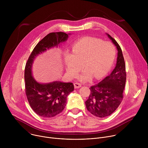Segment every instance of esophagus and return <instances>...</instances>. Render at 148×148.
<instances>
[{
    "label": "esophagus",
    "mask_w": 148,
    "mask_h": 148,
    "mask_svg": "<svg viewBox=\"0 0 148 148\" xmlns=\"http://www.w3.org/2000/svg\"><path fill=\"white\" fill-rule=\"evenodd\" d=\"M74 88H80L82 86L81 84L80 83H78V82H75L74 84Z\"/></svg>",
    "instance_id": "obj_1"
}]
</instances>
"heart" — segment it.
Wrapping results in <instances>:
<instances>
[{
    "label": "heart",
    "instance_id": "heart-1",
    "mask_svg": "<svg viewBox=\"0 0 148 148\" xmlns=\"http://www.w3.org/2000/svg\"><path fill=\"white\" fill-rule=\"evenodd\" d=\"M116 55L114 46L108 41L94 37H84L73 46V53H66L65 64L69 75L77 77L83 68L86 69L79 77L82 81L103 77L109 71Z\"/></svg>",
    "mask_w": 148,
    "mask_h": 148
}]
</instances>
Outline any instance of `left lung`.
<instances>
[{"label": "left lung", "mask_w": 148, "mask_h": 148, "mask_svg": "<svg viewBox=\"0 0 148 148\" xmlns=\"http://www.w3.org/2000/svg\"><path fill=\"white\" fill-rule=\"evenodd\" d=\"M108 36L118 51L116 66L109 75L90 88L91 92L86 101L87 110L99 118L108 116L118 108L123 99L126 78L125 63L121 47L113 37L110 34Z\"/></svg>", "instance_id": "8db88e82"}]
</instances>
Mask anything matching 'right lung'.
<instances>
[{
    "instance_id": "1",
    "label": "right lung",
    "mask_w": 148,
    "mask_h": 148,
    "mask_svg": "<svg viewBox=\"0 0 148 148\" xmlns=\"http://www.w3.org/2000/svg\"><path fill=\"white\" fill-rule=\"evenodd\" d=\"M68 34L64 32H53L41 40L33 50L25 66V92L32 110L38 115L51 118L62 111L66 107L68 95L74 91L72 82L56 81L40 84L32 75V66L36 56L51 47L65 41Z\"/></svg>"
}]
</instances>
